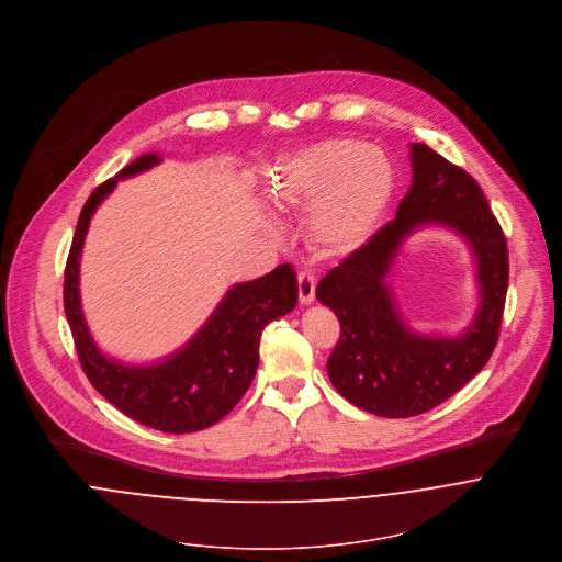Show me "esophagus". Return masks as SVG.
I'll return each instance as SVG.
<instances>
[{
    "instance_id": "34e87169",
    "label": "esophagus",
    "mask_w": 562,
    "mask_h": 562,
    "mask_svg": "<svg viewBox=\"0 0 562 562\" xmlns=\"http://www.w3.org/2000/svg\"><path fill=\"white\" fill-rule=\"evenodd\" d=\"M315 276L311 271H300L297 273V291H300V302L311 304L315 300Z\"/></svg>"
}]
</instances>
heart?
<instances>
[{"mask_svg":"<svg viewBox=\"0 0 562 562\" xmlns=\"http://www.w3.org/2000/svg\"><path fill=\"white\" fill-rule=\"evenodd\" d=\"M284 205L314 210L313 240L335 254L361 247L379 227L394 190L390 161L359 139H328L284 161Z\"/></svg>","mask_w":562,"mask_h":562,"instance_id":"heart-1","label":"heart"}]
</instances>
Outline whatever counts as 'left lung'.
<instances>
[{"label":"left lung","instance_id":"8db88e82","mask_svg":"<svg viewBox=\"0 0 562 562\" xmlns=\"http://www.w3.org/2000/svg\"><path fill=\"white\" fill-rule=\"evenodd\" d=\"M409 153L414 177L396 218L317 284V300L341 324L326 363L330 383L346 401L383 418L425 414L460 392L497 346L508 293V243L480 183L427 144H412ZM429 222L462 233L479 262L483 304L456 340L409 331L384 282L400 245Z\"/></svg>","mask_w":562,"mask_h":562}]
</instances>
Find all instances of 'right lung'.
<instances>
[{
  "mask_svg": "<svg viewBox=\"0 0 562 562\" xmlns=\"http://www.w3.org/2000/svg\"><path fill=\"white\" fill-rule=\"evenodd\" d=\"M161 159L153 153L133 159L100 183L82 205L69 247L63 282V306L82 372L95 392L135 423L164 434H192L227 416L249 390L265 326L297 304V280L291 265L236 284L227 291L205 326L172 357L155 366L109 361L93 344L80 308L78 265L89 218L117 179L148 170Z\"/></svg>",
  "mask_w": 562,
  "mask_h": 562,
  "instance_id": "1",
  "label": "right lung"
}]
</instances>
